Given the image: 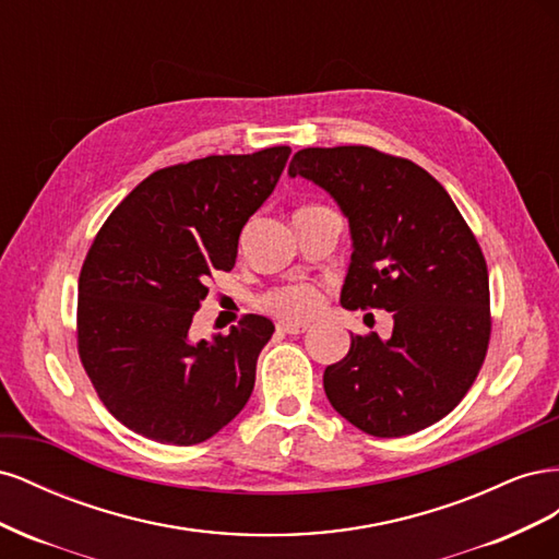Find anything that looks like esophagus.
I'll return each mask as SVG.
<instances>
[{
	"mask_svg": "<svg viewBox=\"0 0 559 559\" xmlns=\"http://www.w3.org/2000/svg\"><path fill=\"white\" fill-rule=\"evenodd\" d=\"M277 329L284 331V333L296 335V333H306L310 329V324H306V321H289V319H286V321H280Z\"/></svg>",
	"mask_w": 559,
	"mask_h": 559,
	"instance_id": "esophagus-1",
	"label": "esophagus"
}]
</instances>
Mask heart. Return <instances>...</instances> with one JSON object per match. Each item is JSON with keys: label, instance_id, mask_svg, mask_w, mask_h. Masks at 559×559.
Returning <instances> with one entry per match:
<instances>
[{"label": "heart", "instance_id": "1", "mask_svg": "<svg viewBox=\"0 0 559 559\" xmlns=\"http://www.w3.org/2000/svg\"><path fill=\"white\" fill-rule=\"evenodd\" d=\"M265 308L289 319H308L321 308V294L312 284H292L265 296Z\"/></svg>", "mask_w": 559, "mask_h": 559}]
</instances>
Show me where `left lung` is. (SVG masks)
<instances>
[{"label":"left lung","instance_id":"1","mask_svg":"<svg viewBox=\"0 0 559 559\" xmlns=\"http://www.w3.org/2000/svg\"><path fill=\"white\" fill-rule=\"evenodd\" d=\"M289 177L324 189L349 224L341 302L392 312L389 337L354 335L324 392L357 429L396 438L464 399L489 341L483 251L448 191L419 165L370 146L302 148Z\"/></svg>","mask_w":559,"mask_h":559}]
</instances>
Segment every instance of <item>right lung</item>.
I'll use <instances>...</instances> for the list:
<instances>
[{
  "label": "right lung",
  "instance_id": "obj_1",
  "mask_svg": "<svg viewBox=\"0 0 559 559\" xmlns=\"http://www.w3.org/2000/svg\"><path fill=\"white\" fill-rule=\"evenodd\" d=\"M289 146L207 156L146 177L118 205L79 277V354L109 413L148 441L195 445L238 415L273 321L191 341L207 280L230 270Z\"/></svg>",
  "mask_w": 559,
  "mask_h": 559
}]
</instances>
